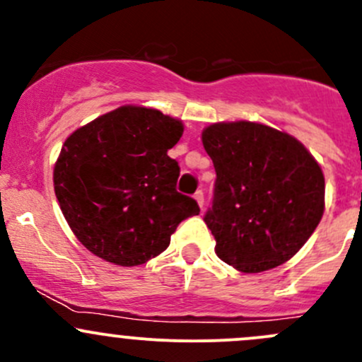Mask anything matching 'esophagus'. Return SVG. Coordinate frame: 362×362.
<instances>
[{
  "label": "esophagus",
  "mask_w": 362,
  "mask_h": 362,
  "mask_svg": "<svg viewBox=\"0 0 362 362\" xmlns=\"http://www.w3.org/2000/svg\"><path fill=\"white\" fill-rule=\"evenodd\" d=\"M194 199L196 202H198V204H199V208H203V204H204V194H203V191H198L194 194Z\"/></svg>",
  "instance_id": "1"
}]
</instances>
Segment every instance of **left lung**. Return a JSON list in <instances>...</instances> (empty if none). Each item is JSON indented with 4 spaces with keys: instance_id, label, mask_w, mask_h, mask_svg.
Segmentation results:
<instances>
[{
    "instance_id": "1",
    "label": "left lung",
    "mask_w": 362,
    "mask_h": 362,
    "mask_svg": "<svg viewBox=\"0 0 362 362\" xmlns=\"http://www.w3.org/2000/svg\"><path fill=\"white\" fill-rule=\"evenodd\" d=\"M214 160L215 198L204 215L215 254L242 273L289 261L324 215L326 182L308 148L286 131L250 120L202 133Z\"/></svg>"
}]
</instances>
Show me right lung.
<instances>
[{
  "mask_svg": "<svg viewBox=\"0 0 362 362\" xmlns=\"http://www.w3.org/2000/svg\"><path fill=\"white\" fill-rule=\"evenodd\" d=\"M184 122L122 105L80 126L54 164V191L69 229L103 261L140 266L170 245L198 203L177 192L180 168L168 151Z\"/></svg>",
  "mask_w": 362,
  "mask_h": 362,
  "instance_id": "obj_1",
  "label": "right lung"
}]
</instances>
